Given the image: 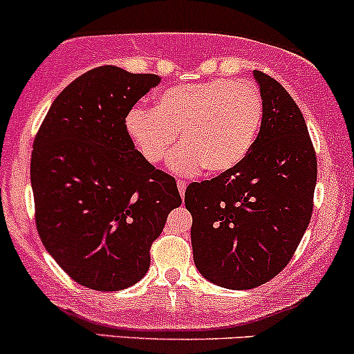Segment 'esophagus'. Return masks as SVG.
<instances>
[{"instance_id":"obj_1","label":"esophagus","mask_w":354,"mask_h":354,"mask_svg":"<svg viewBox=\"0 0 354 354\" xmlns=\"http://www.w3.org/2000/svg\"><path fill=\"white\" fill-rule=\"evenodd\" d=\"M178 192H180V195H181V198H183L185 196V192H186V183H185V181H178Z\"/></svg>"}]
</instances>
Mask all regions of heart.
<instances>
[{"instance_id": "heart-1", "label": "heart", "mask_w": 354, "mask_h": 354, "mask_svg": "<svg viewBox=\"0 0 354 354\" xmlns=\"http://www.w3.org/2000/svg\"><path fill=\"white\" fill-rule=\"evenodd\" d=\"M263 115L260 88L247 79H215L174 85L156 99L153 109L134 107L126 118L131 141L149 165L169 156L181 131V142L171 158L178 174L227 173L254 147Z\"/></svg>"}]
</instances>
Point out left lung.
Here are the masks:
<instances>
[{
  "label": "left lung",
  "instance_id": "left-lung-1",
  "mask_svg": "<svg viewBox=\"0 0 354 354\" xmlns=\"http://www.w3.org/2000/svg\"><path fill=\"white\" fill-rule=\"evenodd\" d=\"M254 77L263 100L254 147L236 168L185 192L196 269L234 290L266 284L290 262L313 215L317 180L297 104L270 75L255 70Z\"/></svg>",
  "mask_w": 354,
  "mask_h": 354
}]
</instances>
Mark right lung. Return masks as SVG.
I'll list each match as a JSON object with an SVG mask.
<instances>
[{
	"label": "right lung",
	"instance_id": "right-lung-1",
	"mask_svg": "<svg viewBox=\"0 0 354 354\" xmlns=\"http://www.w3.org/2000/svg\"><path fill=\"white\" fill-rule=\"evenodd\" d=\"M161 82L154 73L104 65L68 84L33 142L37 230L70 277L122 290L149 269V248L181 205L176 181L134 149L126 118Z\"/></svg>",
	"mask_w": 354,
	"mask_h": 354
}]
</instances>
